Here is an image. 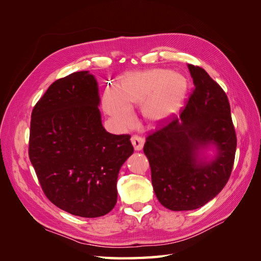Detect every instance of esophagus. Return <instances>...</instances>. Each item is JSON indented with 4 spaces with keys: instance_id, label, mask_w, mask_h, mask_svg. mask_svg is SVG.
Segmentation results:
<instances>
[{
    "instance_id": "34e87169",
    "label": "esophagus",
    "mask_w": 261,
    "mask_h": 261,
    "mask_svg": "<svg viewBox=\"0 0 261 261\" xmlns=\"http://www.w3.org/2000/svg\"><path fill=\"white\" fill-rule=\"evenodd\" d=\"M130 141H132V144L134 146V149H135L136 151H140V150L144 148L145 140H144V138H141L140 136H137V135L132 136Z\"/></svg>"
}]
</instances>
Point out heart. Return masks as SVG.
Returning <instances> with one entry per match:
<instances>
[{"instance_id":"obj_1","label":"heart","mask_w":261,"mask_h":261,"mask_svg":"<svg viewBox=\"0 0 261 261\" xmlns=\"http://www.w3.org/2000/svg\"><path fill=\"white\" fill-rule=\"evenodd\" d=\"M188 93L187 78L167 68L128 72L118 78L115 89H107L103 108L121 127L132 123V109L140 107L141 115L151 124L174 116Z\"/></svg>"}]
</instances>
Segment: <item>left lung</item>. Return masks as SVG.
Returning <instances> with one entry per match:
<instances>
[{"mask_svg": "<svg viewBox=\"0 0 261 261\" xmlns=\"http://www.w3.org/2000/svg\"><path fill=\"white\" fill-rule=\"evenodd\" d=\"M195 89L179 117L146 138L144 152L151 169L158 200L173 211L202 207L230 178L236 134L224 90L203 68L188 64ZM209 144L218 154L211 163L199 158Z\"/></svg>", "mask_w": 261, "mask_h": 261, "instance_id": "obj_1", "label": "left lung"}]
</instances>
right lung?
<instances>
[{
  "mask_svg": "<svg viewBox=\"0 0 261 261\" xmlns=\"http://www.w3.org/2000/svg\"><path fill=\"white\" fill-rule=\"evenodd\" d=\"M98 84L87 70L55 81L31 113L29 159L48 199L83 218L111 211L120 169L134 148L130 135L101 123Z\"/></svg>",
  "mask_w": 261,
  "mask_h": 261,
  "instance_id": "obj_1",
  "label": "right lung"
}]
</instances>
